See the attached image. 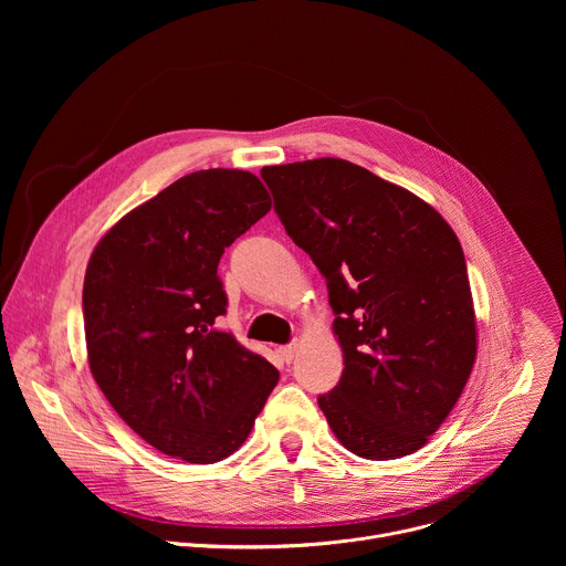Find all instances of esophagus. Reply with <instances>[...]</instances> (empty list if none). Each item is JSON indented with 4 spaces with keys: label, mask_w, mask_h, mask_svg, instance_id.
<instances>
[{
    "label": "esophagus",
    "mask_w": 566,
    "mask_h": 566,
    "mask_svg": "<svg viewBox=\"0 0 566 566\" xmlns=\"http://www.w3.org/2000/svg\"><path fill=\"white\" fill-rule=\"evenodd\" d=\"M295 352H297V345H295V343H291V345H284V347H280V349H277V354H280L282 363H286V365L293 360Z\"/></svg>",
    "instance_id": "34e87169"
}]
</instances>
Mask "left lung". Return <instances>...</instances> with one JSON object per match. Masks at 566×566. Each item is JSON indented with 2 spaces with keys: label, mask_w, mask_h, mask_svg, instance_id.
Returning <instances> with one entry per match:
<instances>
[{
  "label": "left lung",
  "mask_w": 566,
  "mask_h": 566,
  "mask_svg": "<svg viewBox=\"0 0 566 566\" xmlns=\"http://www.w3.org/2000/svg\"><path fill=\"white\" fill-rule=\"evenodd\" d=\"M289 237L327 280L340 382L317 396L354 454L398 459L428 443L476 356L465 260L448 221L410 190L343 158L262 170Z\"/></svg>",
  "instance_id": "left-lung-1"
}]
</instances>
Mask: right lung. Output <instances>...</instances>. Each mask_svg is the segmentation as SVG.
<instances>
[{
	"label": "right lung",
	"mask_w": 566,
	"mask_h": 566,
	"mask_svg": "<svg viewBox=\"0 0 566 566\" xmlns=\"http://www.w3.org/2000/svg\"><path fill=\"white\" fill-rule=\"evenodd\" d=\"M269 210L255 175L199 170L127 212L92 253V374L118 417L168 457H230L277 385L269 360L217 327L228 306L219 260Z\"/></svg>",
	"instance_id": "add662e5"
}]
</instances>
